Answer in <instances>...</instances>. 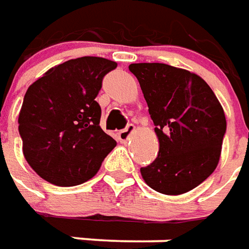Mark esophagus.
I'll list each match as a JSON object with an SVG mask.
<instances>
[{
	"instance_id": "34e87169",
	"label": "esophagus",
	"mask_w": 249,
	"mask_h": 249,
	"mask_svg": "<svg viewBox=\"0 0 249 249\" xmlns=\"http://www.w3.org/2000/svg\"><path fill=\"white\" fill-rule=\"evenodd\" d=\"M135 132V125L133 124H129V125H126V128L123 130H120L119 132V140L120 142H128L130 139V136H132V133Z\"/></svg>"
}]
</instances>
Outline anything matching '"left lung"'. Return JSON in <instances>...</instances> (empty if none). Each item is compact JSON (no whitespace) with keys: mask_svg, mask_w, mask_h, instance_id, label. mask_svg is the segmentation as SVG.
Here are the masks:
<instances>
[{"mask_svg":"<svg viewBox=\"0 0 249 249\" xmlns=\"http://www.w3.org/2000/svg\"><path fill=\"white\" fill-rule=\"evenodd\" d=\"M154 121L159 154L142 167L145 183L167 196L201 185L220 160L227 120L201 76L164 63H132Z\"/></svg>","mask_w":249,"mask_h":249,"instance_id":"obj_1","label":"left lung"}]
</instances>
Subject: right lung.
Listing matches in <instances>:
<instances>
[{"label":"right lung","mask_w":249,"mask_h":249,"mask_svg":"<svg viewBox=\"0 0 249 249\" xmlns=\"http://www.w3.org/2000/svg\"><path fill=\"white\" fill-rule=\"evenodd\" d=\"M117 63L98 56L71 59L28 88L18 132L28 164L52 185H81L98 173L116 140L101 129L95 101Z\"/></svg>","instance_id":"add662e5"}]
</instances>
